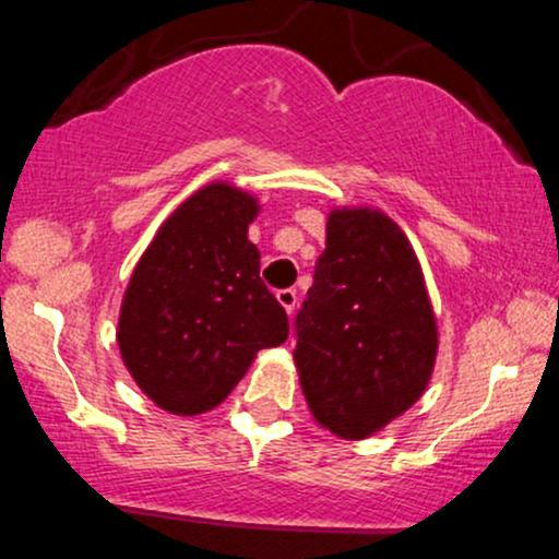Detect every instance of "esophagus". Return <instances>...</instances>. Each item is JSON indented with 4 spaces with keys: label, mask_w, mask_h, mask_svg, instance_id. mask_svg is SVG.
Segmentation results:
<instances>
[{
    "label": "esophagus",
    "mask_w": 559,
    "mask_h": 559,
    "mask_svg": "<svg viewBox=\"0 0 559 559\" xmlns=\"http://www.w3.org/2000/svg\"><path fill=\"white\" fill-rule=\"evenodd\" d=\"M275 299L281 301V307H284L288 316L297 310V292L294 288H281V292H275Z\"/></svg>",
    "instance_id": "obj_1"
}]
</instances>
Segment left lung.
I'll return each instance as SVG.
<instances>
[{"label":"left lung","instance_id":"8db88e82","mask_svg":"<svg viewBox=\"0 0 559 559\" xmlns=\"http://www.w3.org/2000/svg\"><path fill=\"white\" fill-rule=\"evenodd\" d=\"M436 349L433 307L402 228L381 210H331L294 349L312 418L368 439L420 400Z\"/></svg>","mask_w":559,"mask_h":559}]
</instances>
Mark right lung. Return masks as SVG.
<instances>
[{"mask_svg":"<svg viewBox=\"0 0 559 559\" xmlns=\"http://www.w3.org/2000/svg\"><path fill=\"white\" fill-rule=\"evenodd\" d=\"M258 199L215 181L157 230L128 281L118 346L157 407L199 415L221 404L254 355L288 338V318L260 278L247 239Z\"/></svg>","mask_w":559,"mask_h":559,"instance_id":"add662e5","label":"right lung"}]
</instances>
